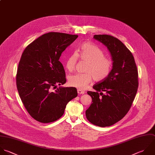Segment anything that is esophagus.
Here are the masks:
<instances>
[{"mask_svg":"<svg viewBox=\"0 0 155 155\" xmlns=\"http://www.w3.org/2000/svg\"><path fill=\"white\" fill-rule=\"evenodd\" d=\"M77 92H78V94H84V92L82 90H80V89H78Z\"/></svg>","mask_w":155,"mask_h":155,"instance_id":"obj_1","label":"esophagus"}]
</instances>
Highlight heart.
<instances>
[{
  "mask_svg": "<svg viewBox=\"0 0 155 155\" xmlns=\"http://www.w3.org/2000/svg\"><path fill=\"white\" fill-rule=\"evenodd\" d=\"M78 58L87 62L85 68L86 72L71 75L68 80L71 86L80 90L84 89L92 81L93 77L95 81H101L107 78L110 74L113 64L111 58L106 56L103 50L92 43L82 44L78 52L69 56L66 63V67L69 71L74 70Z\"/></svg>",
  "mask_w": 155,
  "mask_h": 155,
  "instance_id": "obj_1",
  "label": "heart"
}]
</instances>
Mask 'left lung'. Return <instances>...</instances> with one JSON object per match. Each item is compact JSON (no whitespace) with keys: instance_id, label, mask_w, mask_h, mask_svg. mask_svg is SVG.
Instances as JSON below:
<instances>
[{"instance_id":"left-lung-1","label":"left lung","mask_w":155,"mask_h":155,"mask_svg":"<svg viewBox=\"0 0 155 155\" xmlns=\"http://www.w3.org/2000/svg\"><path fill=\"white\" fill-rule=\"evenodd\" d=\"M94 38L107 47L113 64L108 77L93 86L94 92H87L92 101L86 115L92 124L104 127L121 120L130 110L138 91V73L132 52L120 40L106 34Z\"/></svg>"}]
</instances>
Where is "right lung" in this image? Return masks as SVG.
I'll return each mask as SVG.
<instances>
[{
    "label": "right lung",
    "mask_w": 155,
    "mask_h": 155,
    "mask_svg": "<svg viewBox=\"0 0 155 155\" xmlns=\"http://www.w3.org/2000/svg\"><path fill=\"white\" fill-rule=\"evenodd\" d=\"M77 37L48 32L30 43L21 55L16 75L17 91L29 114L38 122L49 123L58 120L68 102L77 97L75 87L57 86L66 82L59 58ZM52 88L56 89L53 91Z\"/></svg>",
    "instance_id": "add662e5"
}]
</instances>
